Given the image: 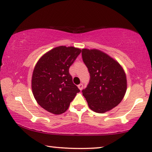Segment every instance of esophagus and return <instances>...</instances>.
<instances>
[{"label":"esophagus","instance_id":"34e87169","mask_svg":"<svg viewBox=\"0 0 152 152\" xmlns=\"http://www.w3.org/2000/svg\"><path fill=\"white\" fill-rule=\"evenodd\" d=\"M78 88L80 89V90H82V88H83V84H80L78 86Z\"/></svg>","mask_w":152,"mask_h":152}]
</instances>
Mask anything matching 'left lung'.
Returning <instances> with one entry per match:
<instances>
[{
  "label": "left lung",
  "instance_id": "1",
  "mask_svg": "<svg viewBox=\"0 0 152 152\" xmlns=\"http://www.w3.org/2000/svg\"><path fill=\"white\" fill-rule=\"evenodd\" d=\"M82 56L90 75L89 84L82 90L88 106L100 114L110 111L125 96V72L116 60L100 50L83 48Z\"/></svg>",
  "mask_w": 152,
  "mask_h": 152
}]
</instances>
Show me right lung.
Wrapping results in <instances>:
<instances>
[{
  "instance_id": "obj_1",
  "label": "right lung",
  "mask_w": 152,
  "mask_h": 152,
  "mask_svg": "<svg viewBox=\"0 0 152 152\" xmlns=\"http://www.w3.org/2000/svg\"><path fill=\"white\" fill-rule=\"evenodd\" d=\"M81 51L73 46H60L45 53L36 64L32 76V94L46 111L63 114L80 92L73 83L69 68Z\"/></svg>"
}]
</instances>
